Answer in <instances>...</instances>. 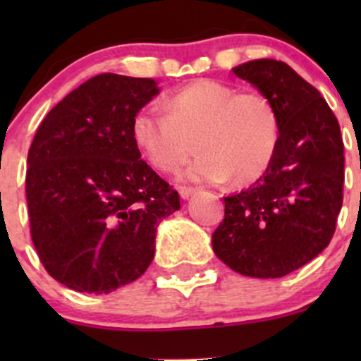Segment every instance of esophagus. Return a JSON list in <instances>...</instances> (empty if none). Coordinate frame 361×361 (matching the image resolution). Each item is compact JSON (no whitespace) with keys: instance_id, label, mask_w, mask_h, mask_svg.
<instances>
[{"instance_id":"obj_1","label":"esophagus","mask_w":361,"mask_h":361,"mask_svg":"<svg viewBox=\"0 0 361 361\" xmlns=\"http://www.w3.org/2000/svg\"><path fill=\"white\" fill-rule=\"evenodd\" d=\"M178 192H180L181 199H188L192 194H195L194 187H178Z\"/></svg>"}]
</instances>
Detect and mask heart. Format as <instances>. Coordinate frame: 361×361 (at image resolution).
<instances>
[{
	"label": "heart",
	"mask_w": 361,
	"mask_h": 361,
	"mask_svg": "<svg viewBox=\"0 0 361 361\" xmlns=\"http://www.w3.org/2000/svg\"><path fill=\"white\" fill-rule=\"evenodd\" d=\"M130 137L154 169L171 173L195 147L201 154L183 171L190 181L220 183L232 176L253 183L272 164L281 140L274 104L260 92H238L220 80H195L166 97L164 110L141 108L130 122Z\"/></svg>",
	"instance_id": "b5f03b06"
}]
</instances>
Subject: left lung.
Returning <instances> with one entry per match:
<instances>
[{
    "instance_id": "obj_1",
    "label": "left lung",
    "mask_w": 361,
    "mask_h": 361,
    "mask_svg": "<svg viewBox=\"0 0 361 361\" xmlns=\"http://www.w3.org/2000/svg\"><path fill=\"white\" fill-rule=\"evenodd\" d=\"M232 73L274 104L281 140L264 176L224 197L213 250L239 274L281 278L332 241L344 185L341 127L322 94L283 61H250Z\"/></svg>"
}]
</instances>
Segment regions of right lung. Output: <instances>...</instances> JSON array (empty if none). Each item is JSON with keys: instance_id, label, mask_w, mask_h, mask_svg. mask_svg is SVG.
Masks as SVG:
<instances>
[{"instance_id": "add662e5", "label": "right lung", "mask_w": 361, "mask_h": 361, "mask_svg": "<svg viewBox=\"0 0 361 361\" xmlns=\"http://www.w3.org/2000/svg\"><path fill=\"white\" fill-rule=\"evenodd\" d=\"M152 78L103 73L57 103L27 154L31 239L45 271L68 288L110 293L136 281L180 195L141 160L130 122L157 96Z\"/></svg>"}]
</instances>
